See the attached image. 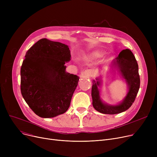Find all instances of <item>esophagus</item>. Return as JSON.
I'll return each mask as SVG.
<instances>
[{"mask_svg": "<svg viewBox=\"0 0 157 157\" xmlns=\"http://www.w3.org/2000/svg\"><path fill=\"white\" fill-rule=\"evenodd\" d=\"M91 73H92V71H91L88 70V71H86V74H88V75H89V76L91 75Z\"/></svg>", "mask_w": 157, "mask_h": 157, "instance_id": "34e87169", "label": "esophagus"}]
</instances>
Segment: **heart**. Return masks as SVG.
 Wrapping results in <instances>:
<instances>
[{"mask_svg":"<svg viewBox=\"0 0 157 157\" xmlns=\"http://www.w3.org/2000/svg\"><path fill=\"white\" fill-rule=\"evenodd\" d=\"M101 55V54L98 53V52H94V53H92V54H91V56L92 57H93V58H96V57H98Z\"/></svg>","mask_w":157,"mask_h":157,"instance_id":"b5f03b06","label":"heart"}]
</instances>
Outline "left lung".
<instances>
[{
  "mask_svg": "<svg viewBox=\"0 0 157 157\" xmlns=\"http://www.w3.org/2000/svg\"><path fill=\"white\" fill-rule=\"evenodd\" d=\"M111 66L118 69L121 76L126 81L128 91L124 99L116 105L104 103L100 97L98 88L101 85V81L98 78L96 79L97 81H93L92 97V104L95 110L103 114H115L125 111L132 105L140 87V77L137 60L132 52L128 49L122 50L113 60Z\"/></svg>",
  "mask_w": 157,
  "mask_h": 157,
  "instance_id": "8db88e82",
  "label": "left lung"
}]
</instances>
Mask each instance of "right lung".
<instances>
[{
	"instance_id": "1",
	"label": "right lung",
	"mask_w": 157,
	"mask_h": 157,
	"mask_svg": "<svg viewBox=\"0 0 157 157\" xmlns=\"http://www.w3.org/2000/svg\"><path fill=\"white\" fill-rule=\"evenodd\" d=\"M67 45L41 39L26 53L21 67V93L37 116L53 118L67 111L79 77L65 71Z\"/></svg>"
}]
</instances>
